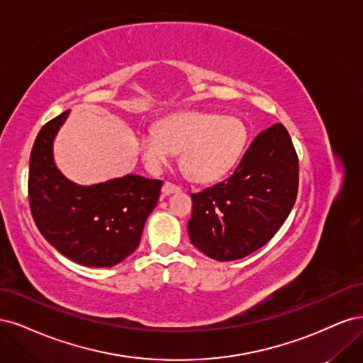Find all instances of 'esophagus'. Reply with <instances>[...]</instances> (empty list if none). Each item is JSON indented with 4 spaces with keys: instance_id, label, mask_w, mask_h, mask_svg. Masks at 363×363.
<instances>
[{
    "instance_id": "34e87169",
    "label": "esophagus",
    "mask_w": 363,
    "mask_h": 363,
    "mask_svg": "<svg viewBox=\"0 0 363 363\" xmlns=\"http://www.w3.org/2000/svg\"><path fill=\"white\" fill-rule=\"evenodd\" d=\"M174 192H180V186L174 184L171 182H167L163 184V188H162L163 195H169V194H174Z\"/></svg>"
}]
</instances>
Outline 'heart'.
Here are the masks:
<instances>
[{
    "label": "heart",
    "mask_w": 363,
    "mask_h": 363,
    "mask_svg": "<svg viewBox=\"0 0 363 363\" xmlns=\"http://www.w3.org/2000/svg\"><path fill=\"white\" fill-rule=\"evenodd\" d=\"M248 131L236 116L211 112H179L163 118L155 130L136 140L142 159L151 169L167 164L180 152V167L188 179L212 183L232 169L247 144Z\"/></svg>",
    "instance_id": "1"
}]
</instances>
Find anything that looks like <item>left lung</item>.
<instances>
[{"label":"left lung","instance_id":"left-lung-1","mask_svg":"<svg viewBox=\"0 0 363 363\" xmlns=\"http://www.w3.org/2000/svg\"><path fill=\"white\" fill-rule=\"evenodd\" d=\"M298 192V156L283 124L263 130L224 182L191 194V242L211 259H242L279 232Z\"/></svg>","mask_w":363,"mask_h":363}]
</instances>
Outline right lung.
<instances>
[{
    "label": "right lung",
    "instance_id": "right-lung-1",
    "mask_svg": "<svg viewBox=\"0 0 363 363\" xmlns=\"http://www.w3.org/2000/svg\"><path fill=\"white\" fill-rule=\"evenodd\" d=\"M68 115L43 125L33 145L30 211L42 236L63 256L84 267H115L139 247L162 182L136 174L91 186L68 180L52 156L54 138Z\"/></svg>",
    "mask_w": 363,
    "mask_h": 363
}]
</instances>
